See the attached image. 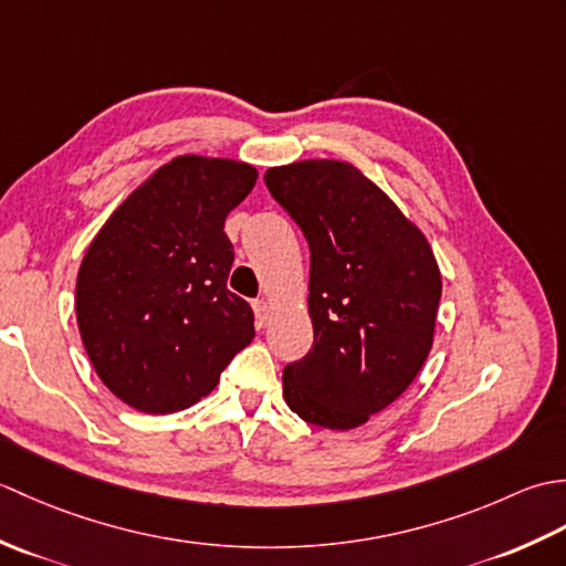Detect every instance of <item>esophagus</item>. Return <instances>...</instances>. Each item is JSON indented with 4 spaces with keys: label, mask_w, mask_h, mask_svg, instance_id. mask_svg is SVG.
I'll return each instance as SVG.
<instances>
[{
    "label": "esophagus",
    "mask_w": 566,
    "mask_h": 566,
    "mask_svg": "<svg viewBox=\"0 0 566 566\" xmlns=\"http://www.w3.org/2000/svg\"><path fill=\"white\" fill-rule=\"evenodd\" d=\"M252 308H255L258 326H260V328L268 326V321H270V304L264 302V298H255V302H252Z\"/></svg>",
    "instance_id": "esophagus-1"
}]
</instances>
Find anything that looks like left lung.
Returning <instances> with one entry per match:
<instances>
[{"instance_id": "obj_1", "label": "left lung", "mask_w": 566, "mask_h": 566, "mask_svg": "<svg viewBox=\"0 0 566 566\" xmlns=\"http://www.w3.org/2000/svg\"><path fill=\"white\" fill-rule=\"evenodd\" d=\"M311 250V350L284 367V399L311 426L350 430L408 389L432 347L442 280L426 235L350 163L264 172Z\"/></svg>"}]
</instances>
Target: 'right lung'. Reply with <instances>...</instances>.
<instances>
[{"instance_id": "right-lung-1", "label": "right lung", "mask_w": 566, "mask_h": 566, "mask_svg": "<svg viewBox=\"0 0 566 566\" xmlns=\"http://www.w3.org/2000/svg\"><path fill=\"white\" fill-rule=\"evenodd\" d=\"M238 160L182 155L146 179L80 264L77 326L99 379L143 413H175L219 384L255 338V316L228 292L226 216L255 187Z\"/></svg>"}]
</instances>
